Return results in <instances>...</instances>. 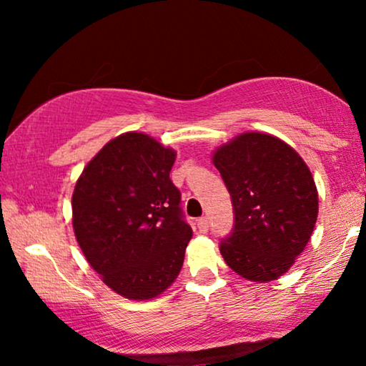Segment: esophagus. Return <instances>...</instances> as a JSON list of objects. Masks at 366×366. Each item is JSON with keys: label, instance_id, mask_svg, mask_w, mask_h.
I'll list each match as a JSON object with an SVG mask.
<instances>
[{"label": "esophagus", "instance_id": "1", "mask_svg": "<svg viewBox=\"0 0 366 366\" xmlns=\"http://www.w3.org/2000/svg\"><path fill=\"white\" fill-rule=\"evenodd\" d=\"M198 229H199V232H202V233L208 232V218H207V217H203V218L198 219Z\"/></svg>", "mask_w": 366, "mask_h": 366}]
</instances>
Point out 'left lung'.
I'll list each match as a JSON object with an SVG mask.
<instances>
[{
    "mask_svg": "<svg viewBox=\"0 0 366 366\" xmlns=\"http://www.w3.org/2000/svg\"><path fill=\"white\" fill-rule=\"evenodd\" d=\"M212 159L234 209L222 257L249 282L278 280L303 253L317 223L318 192L308 164L288 143L259 132L238 134Z\"/></svg>",
    "mask_w": 366,
    "mask_h": 366,
    "instance_id": "obj_1",
    "label": "left lung"
}]
</instances>
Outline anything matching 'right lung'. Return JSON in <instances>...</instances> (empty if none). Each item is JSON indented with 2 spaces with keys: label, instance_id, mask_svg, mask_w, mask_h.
I'll use <instances>...</instances> for the list:
<instances>
[{
  "label": "right lung",
  "instance_id": "1",
  "mask_svg": "<svg viewBox=\"0 0 366 366\" xmlns=\"http://www.w3.org/2000/svg\"><path fill=\"white\" fill-rule=\"evenodd\" d=\"M173 148L149 134L109 139L79 174L71 197L76 242L114 293L157 298L182 272L192 228L169 179Z\"/></svg>",
  "mask_w": 366,
  "mask_h": 366
}]
</instances>
